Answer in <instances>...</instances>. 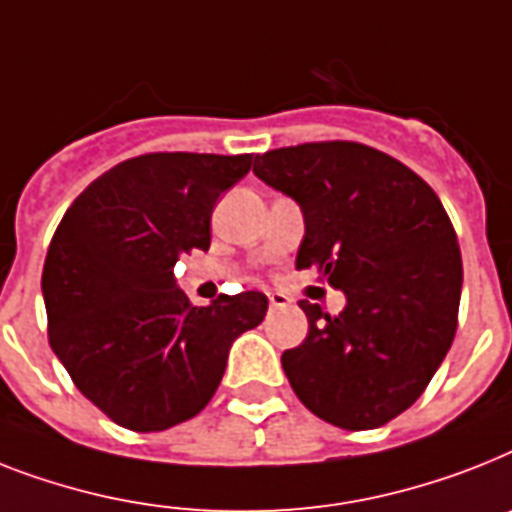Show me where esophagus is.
<instances>
[{"label":"esophagus","mask_w":512,"mask_h":512,"mask_svg":"<svg viewBox=\"0 0 512 512\" xmlns=\"http://www.w3.org/2000/svg\"><path fill=\"white\" fill-rule=\"evenodd\" d=\"M268 302H270V307H273V310H278V307L289 305L292 299L286 297V294H281V292H270L268 294Z\"/></svg>","instance_id":"obj_1"}]
</instances>
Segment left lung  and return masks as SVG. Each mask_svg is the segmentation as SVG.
<instances>
[{
	"label": "left lung",
	"mask_w": 512,
	"mask_h": 512,
	"mask_svg": "<svg viewBox=\"0 0 512 512\" xmlns=\"http://www.w3.org/2000/svg\"><path fill=\"white\" fill-rule=\"evenodd\" d=\"M255 176L302 207L297 268L347 305L302 299L305 342L281 355L299 402L339 429H378L413 405L458 331L463 260L450 215L418 173L357 141L255 157Z\"/></svg>",
	"instance_id": "8db88e82"
}]
</instances>
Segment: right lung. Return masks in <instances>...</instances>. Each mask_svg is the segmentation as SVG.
<instances>
[{
	"instance_id": "add662e5",
	"label": "right lung",
	"mask_w": 512,
	"mask_h": 512,
	"mask_svg": "<svg viewBox=\"0 0 512 512\" xmlns=\"http://www.w3.org/2000/svg\"><path fill=\"white\" fill-rule=\"evenodd\" d=\"M252 155L152 152L89 184L49 244V344L78 392L123 429L165 431L213 400L236 336L263 323V292L194 307L173 265L210 249L218 197Z\"/></svg>"
}]
</instances>
